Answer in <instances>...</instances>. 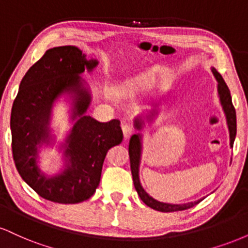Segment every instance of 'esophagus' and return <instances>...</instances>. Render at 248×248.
<instances>
[{"label": "esophagus", "instance_id": "esophagus-1", "mask_svg": "<svg viewBox=\"0 0 248 248\" xmlns=\"http://www.w3.org/2000/svg\"><path fill=\"white\" fill-rule=\"evenodd\" d=\"M122 132H124V138L128 140V139L134 134V129L132 126H129V124H124V126L122 127Z\"/></svg>", "mask_w": 248, "mask_h": 248}]
</instances>
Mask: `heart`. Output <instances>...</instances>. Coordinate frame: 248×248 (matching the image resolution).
I'll use <instances>...</instances> for the list:
<instances>
[{
  "label": "heart",
  "mask_w": 248,
  "mask_h": 248,
  "mask_svg": "<svg viewBox=\"0 0 248 248\" xmlns=\"http://www.w3.org/2000/svg\"><path fill=\"white\" fill-rule=\"evenodd\" d=\"M143 82H144V80H138L135 82H129V84L124 85V86L121 88V91L124 93H132L133 91H135L139 86L143 85Z\"/></svg>",
  "instance_id": "1"
}]
</instances>
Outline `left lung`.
Wrapping results in <instances>:
<instances>
[{
    "instance_id": "obj_1",
    "label": "left lung",
    "mask_w": 248,
    "mask_h": 248,
    "mask_svg": "<svg viewBox=\"0 0 248 248\" xmlns=\"http://www.w3.org/2000/svg\"><path fill=\"white\" fill-rule=\"evenodd\" d=\"M212 73L216 77L218 81V95L219 100H220V105L223 107V110L226 116V124L229 127L230 132V147L233 148V142H234L235 134H237V115H235V109L233 107L232 104V98L231 93H230L229 87L225 84L223 77L220 76V73L217 70L212 67ZM157 114V110L156 108L150 112V114H148L147 119L148 121H152L154 116ZM144 121L139 116L134 120V127L138 130H141L143 127ZM129 158H130V170H132L133 175V182L134 186H135L136 191H138L139 196L142 199L146 205L152 207L154 210H157L161 212H173V211H183V210L190 209V207L197 205L199 202H202L203 199H198L197 202H191V203L186 204H169V203H163V202L156 201L155 198H153L149 193L146 192V190L143 189L141 186L140 182V176H139V169H140V162H141V153H142V136L141 134H134L130 138L129 141Z\"/></svg>"
}]
</instances>
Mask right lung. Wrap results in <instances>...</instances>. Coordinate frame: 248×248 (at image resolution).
<instances>
[{
    "label": "right lung",
    "mask_w": 248,
    "mask_h": 248,
    "mask_svg": "<svg viewBox=\"0 0 248 248\" xmlns=\"http://www.w3.org/2000/svg\"><path fill=\"white\" fill-rule=\"evenodd\" d=\"M96 65V59H87L77 46L49 49L25 73L11 108V148L17 171L41 197L55 203L77 204L92 197L108 149L124 138L119 120L99 122L85 114L92 96L80 75L85 70L92 72ZM64 94L73 100L71 117L77 121L61 146L64 169L47 176L36 164L38 148L52 140L50 110Z\"/></svg>",
    "instance_id": "1"
}]
</instances>
